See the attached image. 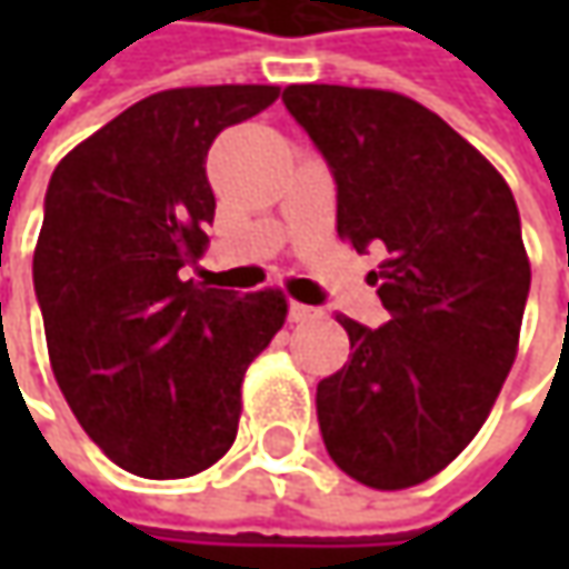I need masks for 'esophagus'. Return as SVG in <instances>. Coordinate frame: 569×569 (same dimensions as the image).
I'll list each match as a JSON object with an SVG mask.
<instances>
[{
  "label": "esophagus",
  "instance_id": "1",
  "mask_svg": "<svg viewBox=\"0 0 569 569\" xmlns=\"http://www.w3.org/2000/svg\"><path fill=\"white\" fill-rule=\"evenodd\" d=\"M319 310L317 307H307V303H297V300H291V310H288V319L291 322H310V319H317Z\"/></svg>",
  "mask_w": 569,
  "mask_h": 569
}]
</instances>
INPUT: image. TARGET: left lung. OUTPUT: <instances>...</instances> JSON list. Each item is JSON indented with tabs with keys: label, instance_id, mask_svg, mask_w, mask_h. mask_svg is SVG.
I'll use <instances>...</instances> for the list:
<instances>
[{
	"label": "left lung",
	"instance_id": "obj_1",
	"mask_svg": "<svg viewBox=\"0 0 569 569\" xmlns=\"http://www.w3.org/2000/svg\"><path fill=\"white\" fill-rule=\"evenodd\" d=\"M281 100L332 167L341 240L386 252L367 278L389 319L339 317L351 355L317 386L322 440L367 488H415L475 440L516 361L532 269L513 192L405 94L288 84Z\"/></svg>",
	"mask_w": 569,
	"mask_h": 569
}]
</instances>
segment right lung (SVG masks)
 Here are the masks:
<instances>
[{"mask_svg": "<svg viewBox=\"0 0 569 569\" xmlns=\"http://www.w3.org/2000/svg\"><path fill=\"white\" fill-rule=\"evenodd\" d=\"M278 84L170 88L132 103L53 170L33 250L53 377L120 469L189 478L240 425V386L288 317L278 288L189 278L214 221L206 154Z\"/></svg>", "mask_w": 569, "mask_h": 569, "instance_id": "obj_1", "label": "right lung"}]
</instances>
